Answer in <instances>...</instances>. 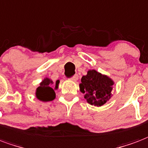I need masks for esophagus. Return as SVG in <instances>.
Listing matches in <instances>:
<instances>
[{
  "label": "esophagus",
  "mask_w": 148,
  "mask_h": 148,
  "mask_svg": "<svg viewBox=\"0 0 148 148\" xmlns=\"http://www.w3.org/2000/svg\"><path fill=\"white\" fill-rule=\"evenodd\" d=\"M70 79H71V81H74V82H77V80H78V75H77V74H75L73 77H71Z\"/></svg>",
  "instance_id": "obj_1"
}]
</instances>
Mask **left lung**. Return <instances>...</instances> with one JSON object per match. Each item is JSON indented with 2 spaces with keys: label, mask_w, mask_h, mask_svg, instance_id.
Listing matches in <instances>:
<instances>
[{
  "label": "left lung",
  "mask_w": 148,
  "mask_h": 148,
  "mask_svg": "<svg viewBox=\"0 0 148 148\" xmlns=\"http://www.w3.org/2000/svg\"><path fill=\"white\" fill-rule=\"evenodd\" d=\"M81 81L80 91L85 94L84 97L89 104L100 107L111 98L114 82L107 75L90 70Z\"/></svg>",
  "instance_id": "obj_1"
}]
</instances>
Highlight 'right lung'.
<instances>
[{"mask_svg": "<svg viewBox=\"0 0 148 148\" xmlns=\"http://www.w3.org/2000/svg\"><path fill=\"white\" fill-rule=\"evenodd\" d=\"M60 81H56V84H53L52 80L48 77L40 83V86H38L36 90V97L39 100L43 102L52 101L56 98L55 89H57Z\"/></svg>", "mask_w": 148, "mask_h": 148, "instance_id": "add662e5", "label": "right lung"}]
</instances>
